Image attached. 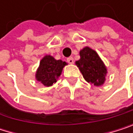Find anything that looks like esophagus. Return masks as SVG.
<instances>
[{
    "mask_svg": "<svg viewBox=\"0 0 133 133\" xmlns=\"http://www.w3.org/2000/svg\"><path fill=\"white\" fill-rule=\"evenodd\" d=\"M67 62H68L70 64H73L74 61V59H73L72 57H69V58L67 59Z\"/></svg>",
    "mask_w": 133,
    "mask_h": 133,
    "instance_id": "obj_1",
    "label": "esophagus"
}]
</instances>
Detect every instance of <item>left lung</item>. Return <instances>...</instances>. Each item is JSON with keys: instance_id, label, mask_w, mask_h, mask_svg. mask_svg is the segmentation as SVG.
Segmentation results:
<instances>
[{"instance_id": "1", "label": "left lung", "mask_w": 133, "mask_h": 133, "mask_svg": "<svg viewBox=\"0 0 133 133\" xmlns=\"http://www.w3.org/2000/svg\"><path fill=\"white\" fill-rule=\"evenodd\" d=\"M80 59L75 64L81 72L83 77L91 85L101 86L106 81L107 69L98 53L86 46L79 52Z\"/></svg>"}]
</instances>
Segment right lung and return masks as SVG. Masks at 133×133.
I'll use <instances>...</instances> for the list:
<instances>
[{"label": "right lung", "mask_w": 133, "mask_h": 133, "mask_svg": "<svg viewBox=\"0 0 133 133\" xmlns=\"http://www.w3.org/2000/svg\"><path fill=\"white\" fill-rule=\"evenodd\" d=\"M66 65H67L66 62L61 59L57 60L50 55H46L40 61L35 78L43 85L50 87L56 83Z\"/></svg>", "instance_id": "add662e5"}]
</instances>
